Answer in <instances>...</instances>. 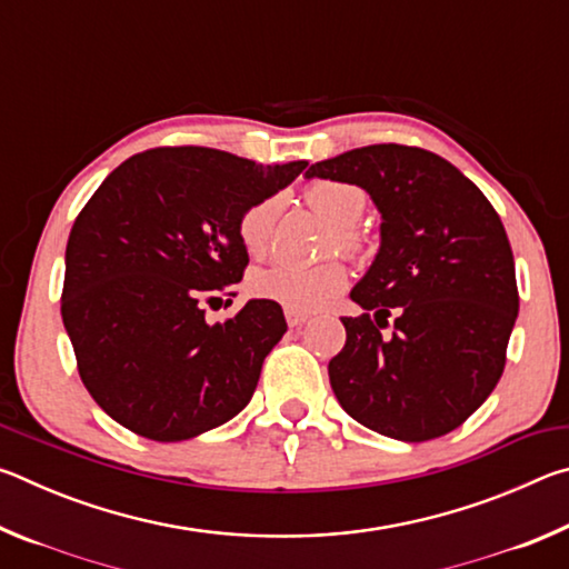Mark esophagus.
Wrapping results in <instances>:
<instances>
[{
  "instance_id": "34e87169",
  "label": "esophagus",
  "mask_w": 569,
  "mask_h": 569,
  "mask_svg": "<svg viewBox=\"0 0 569 569\" xmlns=\"http://www.w3.org/2000/svg\"><path fill=\"white\" fill-rule=\"evenodd\" d=\"M308 319H311V316L308 313H303V311H291V308H286V321H288V326H303Z\"/></svg>"
}]
</instances>
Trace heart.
<instances>
[{"mask_svg":"<svg viewBox=\"0 0 569 569\" xmlns=\"http://www.w3.org/2000/svg\"><path fill=\"white\" fill-rule=\"evenodd\" d=\"M306 200L323 220L333 228L336 246L346 253L361 248L359 236L349 228L363 213L366 196L361 188L349 182L321 180L306 190ZM281 210V200L266 198L250 206L238 220V236L243 240L248 253H261L273 233V223ZM346 288V268L336 261L316 266H296L276 261L261 268H253L248 276V291L263 301L278 303L291 311L311 313L339 296Z\"/></svg>","mask_w":569,"mask_h":569,"instance_id":"1","label":"heart"}]
</instances>
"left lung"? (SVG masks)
I'll return each mask as SVG.
<instances>
[{"instance_id": "8db88e82", "label": "left lung", "mask_w": 569, "mask_h": 569, "mask_svg": "<svg viewBox=\"0 0 569 569\" xmlns=\"http://www.w3.org/2000/svg\"><path fill=\"white\" fill-rule=\"evenodd\" d=\"M306 178L359 186L381 216L377 256L351 288L363 316H343L346 343L329 361L336 399L383 437L449 435L497 387L517 321L502 220L475 182L421 148H356Z\"/></svg>"}]
</instances>
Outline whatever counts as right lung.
I'll list each match as a JSON object with an SVG mask.
<instances>
[{
  "mask_svg": "<svg viewBox=\"0 0 569 569\" xmlns=\"http://www.w3.org/2000/svg\"><path fill=\"white\" fill-rule=\"evenodd\" d=\"M210 148H158L124 160L70 230L62 321L82 383L100 409L152 441H182L248 407L286 333L278 303L250 298L206 321L243 278L238 220L301 176Z\"/></svg>",
  "mask_w": 569,
  "mask_h": 569,
  "instance_id": "obj_1",
  "label": "right lung"
}]
</instances>
